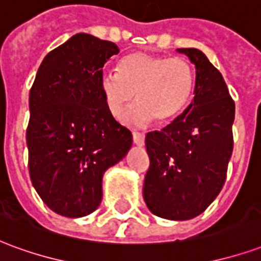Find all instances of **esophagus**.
Returning <instances> with one entry per match:
<instances>
[{"label":"esophagus","mask_w":261,"mask_h":261,"mask_svg":"<svg viewBox=\"0 0 261 261\" xmlns=\"http://www.w3.org/2000/svg\"><path fill=\"white\" fill-rule=\"evenodd\" d=\"M133 140H134V142H136L138 147H142L144 142H145V136H144L142 133H137V131H134V133H133Z\"/></svg>","instance_id":"34e87169"}]
</instances>
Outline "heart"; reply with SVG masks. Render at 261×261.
Returning a JSON list of instances; mask_svg holds the SVG:
<instances>
[{"mask_svg":"<svg viewBox=\"0 0 261 261\" xmlns=\"http://www.w3.org/2000/svg\"><path fill=\"white\" fill-rule=\"evenodd\" d=\"M100 91L109 112L121 117L138 97L140 103L124 114L128 124L148 121L164 124L176 119L190 103L196 85L193 65L180 57L131 53L120 61L119 71H103Z\"/></svg>","mask_w":261,"mask_h":261,"instance_id":"b5f03b06","label":"heart"}]
</instances>
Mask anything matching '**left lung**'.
<instances>
[{
	"mask_svg": "<svg viewBox=\"0 0 261 261\" xmlns=\"http://www.w3.org/2000/svg\"><path fill=\"white\" fill-rule=\"evenodd\" d=\"M196 65L194 99L161 131L145 137L149 168L144 200L161 218L204 213L222 190L233 149L235 102L222 75L197 48H177Z\"/></svg>",
	"mask_w": 261,
	"mask_h": 261,
	"instance_id": "left-lung-1",
	"label": "left lung"
}]
</instances>
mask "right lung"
Returning <instances> with one entry per match:
<instances>
[{"instance_id": "add662e5", "label": "right lung", "mask_w": 261, "mask_h": 261, "mask_svg": "<svg viewBox=\"0 0 261 261\" xmlns=\"http://www.w3.org/2000/svg\"><path fill=\"white\" fill-rule=\"evenodd\" d=\"M119 47L78 33L51 50L29 93L26 128L33 187L54 213L80 218L102 201L103 173L133 144L109 112L100 91L103 65Z\"/></svg>"}]
</instances>
